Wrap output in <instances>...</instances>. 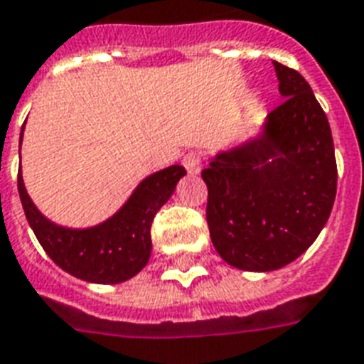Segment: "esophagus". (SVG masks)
<instances>
[{"mask_svg":"<svg viewBox=\"0 0 364 364\" xmlns=\"http://www.w3.org/2000/svg\"><path fill=\"white\" fill-rule=\"evenodd\" d=\"M183 166L187 168V172L191 176H198V173L202 172V156L198 155V153H187V155L183 156Z\"/></svg>","mask_w":364,"mask_h":364,"instance_id":"obj_1","label":"esophagus"}]
</instances>
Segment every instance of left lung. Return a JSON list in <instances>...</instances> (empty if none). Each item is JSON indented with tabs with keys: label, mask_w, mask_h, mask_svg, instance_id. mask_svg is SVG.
Returning <instances> with one entry per match:
<instances>
[{
	"label": "left lung",
	"mask_w": 364,
	"mask_h": 364,
	"mask_svg": "<svg viewBox=\"0 0 364 364\" xmlns=\"http://www.w3.org/2000/svg\"><path fill=\"white\" fill-rule=\"evenodd\" d=\"M273 65L284 102L258 134L218 151L202 172L213 247L232 267L256 273L299 258L326 226L336 196L326 112L297 70Z\"/></svg>",
	"instance_id": "left-lung-1"
}]
</instances>
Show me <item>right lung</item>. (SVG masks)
Returning a JSON list of instances; mask_svg holds the SVG:
<instances>
[{
  "mask_svg": "<svg viewBox=\"0 0 364 364\" xmlns=\"http://www.w3.org/2000/svg\"><path fill=\"white\" fill-rule=\"evenodd\" d=\"M20 134V146H22ZM187 170L168 166L141 179L123 205L90 228L59 226L38 211L18 172V192L29 226L54 264L85 282L119 284L146 267L151 256V224Z\"/></svg>",
  "mask_w": 364,
  "mask_h": 364,
  "instance_id": "1",
  "label": "right lung"
}]
</instances>
